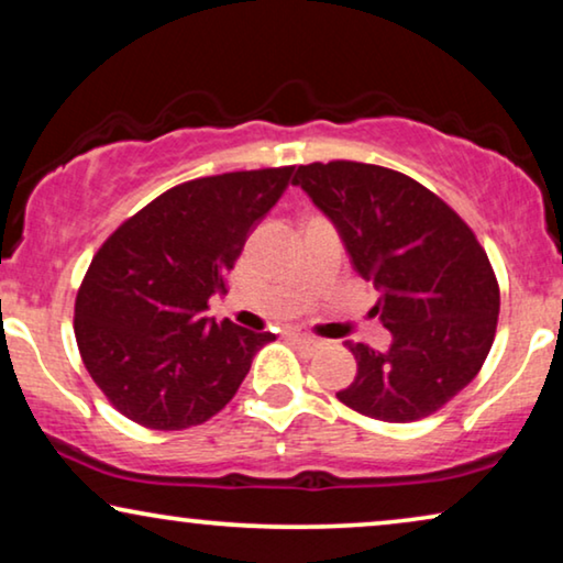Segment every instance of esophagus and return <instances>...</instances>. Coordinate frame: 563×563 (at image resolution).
Listing matches in <instances>:
<instances>
[{
	"mask_svg": "<svg viewBox=\"0 0 563 563\" xmlns=\"http://www.w3.org/2000/svg\"><path fill=\"white\" fill-rule=\"evenodd\" d=\"M291 338H295V341L302 345V349H307V351H318V349H322V341L320 338H314V335H310V333H291Z\"/></svg>",
	"mask_w": 563,
	"mask_h": 563,
	"instance_id": "1",
	"label": "esophagus"
}]
</instances>
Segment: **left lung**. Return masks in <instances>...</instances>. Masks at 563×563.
I'll return each mask as SVG.
<instances>
[{"mask_svg":"<svg viewBox=\"0 0 563 563\" xmlns=\"http://www.w3.org/2000/svg\"><path fill=\"white\" fill-rule=\"evenodd\" d=\"M291 184L333 222L358 276L379 291L387 351L351 345L358 372L338 399L366 418H428L479 374L499 287L472 228L410 176L374 164L299 166Z\"/></svg>","mask_w":563,"mask_h":563,"instance_id":"1","label":"left lung"}]
</instances>
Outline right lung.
<instances>
[{
  "label": "right lung",
  "mask_w": 563,
  "mask_h": 563,
  "mask_svg": "<svg viewBox=\"0 0 563 563\" xmlns=\"http://www.w3.org/2000/svg\"><path fill=\"white\" fill-rule=\"evenodd\" d=\"M295 166L184 181L107 238L76 295L84 366L137 426L184 430L218 415L272 333L205 318Z\"/></svg>",
  "instance_id": "add662e5"
}]
</instances>
